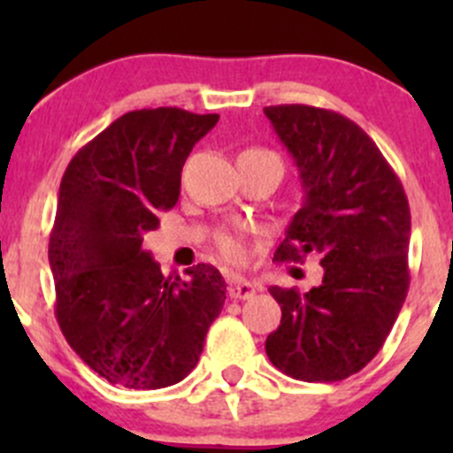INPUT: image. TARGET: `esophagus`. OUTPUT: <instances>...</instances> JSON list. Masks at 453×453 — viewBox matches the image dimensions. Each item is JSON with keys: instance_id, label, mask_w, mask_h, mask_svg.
<instances>
[{"instance_id": "obj_1", "label": "esophagus", "mask_w": 453, "mask_h": 453, "mask_svg": "<svg viewBox=\"0 0 453 453\" xmlns=\"http://www.w3.org/2000/svg\"><path fill=\"white\" fill-rule=\"evenodd\" d=\"M227 294H230V298H234V300H250V298H254L256 285H252L250 280H245V278L236 276V278H232L230 287H227Z\"/></svg>"}]
</instances>
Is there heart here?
<instances>
[{
    "mask_svg": "<svg viewBox=\"0 0 453 453\" xmlns=\"http://www.w3.org/2000/svg\"><path fill=\"white\" fill-rule=\"evenodd\" d=\"M245 153H269V150L250 149V150H245ZM217 248H219V252L226 256L227 260H241V258H243V245H241V241L234 239V236L221 234L217 239Z\"/></svg>",
    "mask_w": 453,
    "mask_h": 453,
    "instance_id": "heart-1",
    "label": "heart"
}]
</instances>
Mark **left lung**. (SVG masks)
<instances>
[{"label":"left lung","mask_w":453,"mask_h":453,"mask_svg":"<svg viewBox=\"0 0 453 453\" xmlns=\"http://www.w3.org/2000/svg\"><path fill=\"white\" fill-rule=\"evenodd\" d=\"M265 116L304 188L273 260L303 263L315 252L324 269L307 294L269 287L282 318L265 350L300 381H342L379 353L408 296V197L377 144L342 113L276 104Z\"/></svg>","instance_id":"left-lung-1"}]
</instances>
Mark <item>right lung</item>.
I'll return each instance as SVG.
<instances>
[{
	"label": "right lung",
	"mask_w": 453,
	"mask_h": 453,
	"mask_svg": "<svg viewBox=\"0 0 453 453\" xmlns=\"http://www.w3.org/2000/svg\"><path fill=\"white\" fill-rule=\"evenodd\" d=\"M217 113L138 109L87 142L58 190L48 258L58 326L100 377L131 390L181 381L226 303L212 265L164 276L142 241L180 199L181 168Z\"/></svg>",
	"instance_id": "right-lung-1"
}]
</instances>
